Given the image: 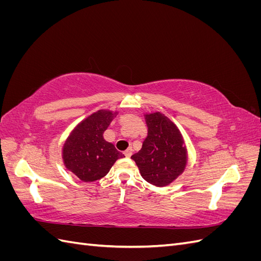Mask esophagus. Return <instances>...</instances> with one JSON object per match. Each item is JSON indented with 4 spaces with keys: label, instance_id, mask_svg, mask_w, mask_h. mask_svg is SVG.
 I'll list each match as a JSON object with an SVG mask.
<instances>
[{
    "label": "esophagus",
    "instance_id": "obj_1",
    "mask_svg": "<svg viewBox=\"0 0 261 261\" xmlns=\"http://www.w3.org/2000/svg\"><path fill=\"white\" fill-rule=\"evenodd\" d=\"M124 154L126 155V156H130L132 154H133V149L132 148H128L127 150H125V151H124Z\"/></svg>",
    "mask_w": 261,
    "mask_h": 261
}]
</instances>
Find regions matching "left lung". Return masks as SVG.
<instances>
[{"label":"left lung","instance_id":"obj_1","mask_svg":"<svg viewBox=\"0 0 261 261\" xmlns=\"http://www.w3.org/2000/svg\"><path fill=\"white\" fill-rule=\"evenodd\" d=\"M148 136L139 151L132 155L141 176L158 187L171 184L187 163L183 138L174 123L160 112L146 115Z\"/></svg>","mask_w":261,"mask_h":261}]
</instances>
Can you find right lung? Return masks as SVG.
<instances>
[{"mask_svg":"<svg viewBox=\"0 0 261 261\" xmlns=\"http://www.w3.org/2000/svg\"><path fill=\"white\" fill-rule=\"evenodd\" d=\"M115 113L107 110L91 114L77 125L63 147L66 168L83 181L106 176L114 162L124 154L103 138V133Z\"/></svg>","mask_w":261,"mask_h":261,"instance_id":"add662e5","label":"right lung"}]
</instances>
